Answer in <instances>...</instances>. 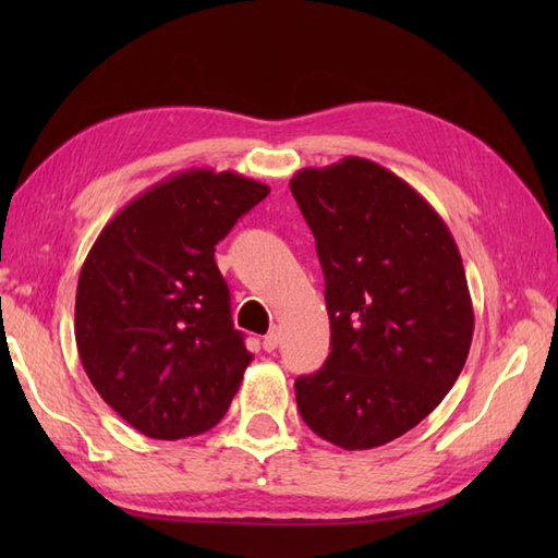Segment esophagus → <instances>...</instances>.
Segmentation results:
<instances>
[{
	"mask_svg": "<svg viewBox=\"0 0 558 558\" xmlns=\"http://www.w3.org/2000/svg\"><path fill=\"white\" fill-rule=\"evenodd\" d=\"M278 342H280V333H278V328L268 330V336H264V350H266V352L278 350Z\"/></svg>",
	"mask_w": 558,
	"mask_h": 558,
	"instance_id": "obj_1",
	"label": "esophagus"
}]
</instances>
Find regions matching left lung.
Segmentation results:
<instances>
[{
    "label": "left lung",
    "instance_id": "left-lung-1",
    "mask_svg": "<svg viewBox=\"0 0 558 558\" xmlns=\"http://www.w3.org/2000/svg\"><path fill=\"white\" fill-rule=\"evenodd\" d=\"M292 196L326 280L330 354L294 381L302 420L345 450L417 426L465 366L475 312L453 234L422 194L366 158L304 168Z\"/></svg>",
    "mask_w": 558,
    "mask_h": 558
}]
</instances>
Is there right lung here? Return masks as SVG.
I'll return each instance as SVG.
<instances>
[{"mask_svg": "<svg viewBox=\"0 0 558 558\" xmlns=\"http://www.w3.org/2000/svg\"><path fill=\"white\" fill-rule=\"evenodd\" d=\"M270 189L194 168L117 213L83 260L74 333L100 398L150 438L216 426L254 354L234 330L216 244Z\"/></svg>", "mask_w": 558, "mask_h": 558, "instance_id": "add662e5", "label": "right lung"}]
</instances>
